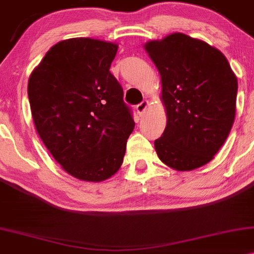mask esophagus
<instances>
[{
	"mask_svg": "<svg viewBox=\"0 0 254 254\" xmlns=\"http://www.w3.org/2000/svg\"><path fill=\"white\" fill-rule=\"evenodd\" d=\"M149 105H150L149 100H143V102H141L140 104L137 105V113L141 116L144 113H145L146 109L149 108Z\"/></svg>",
	"mask_w": 254,
	"mask_h": 254,
	"instance_id": "esophagus-1",
	"label": "esophagus"
}]
</instances>
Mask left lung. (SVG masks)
Segmentation results:
<instances>
[{
  "mask_svg": "<svg viewBox=\"0 0 254 254\" xmlns=\"http://www.w3.org/2000/svg\"><path fill=\"white\" fill-rule=\"evenodd\" d=\"M161 76L167 125L154 143L159 159L176 171L213 160L236 114L237 78L219 50L173 32L144 45Z\"/></svg>",
  "mask_w": 254,
  "mask_h": 254,
  "instance_id": "obj_1",
  "label": "left lung"
}]
</instances>
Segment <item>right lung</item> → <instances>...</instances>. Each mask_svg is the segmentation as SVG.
<instances>
[{"label": "right lung", "instance_id": "1", "mask_svg": "<svg viewBox=\"0 0 254 254\" xmlns=\"http://www.w3.org/2000/svg\"><path fill=\"white\" fill-rule=\"evenodd\" d=\"M119 45L76 37L54 45L29 77L35 128L70 176L103 182L124 162L134 128L124 91L110 72Z\"/></svg>", "mask_w": 254, "mask_h": 254}]
</instances>
